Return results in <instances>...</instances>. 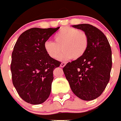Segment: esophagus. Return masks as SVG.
<instances>
[{"instance_id":"esophagus-1","label":"esophagus","mask_w":121,"mask_h":121,"mask_svg":"<svg viewBox=\"0 0 121 121\" xmlns=\"http://www.w3.org/2000/svg\"><path fill=\"white\" fill-rule=\"evenodd\" d=\"M65 62H62L61 64H60V67H64L65 66Z\"/></svg>"}]
</instances>
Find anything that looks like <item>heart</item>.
<instances>
[{"mask_svg":"<svg viewBox=\"0 0 121 121\" xmlns=\"http://www.w3.org/2000/svg\"><path fill=\"white\" fill-rule=\"evenodd\" d=\"M54 42L47 40L44 48L47 55L53 59H57L62 50L60 60L79 59L86 52L89 44L87 34L83 30L72 27H64L60 30L54 37Z\"/></svg>","mask_w":121,"mask_h":121,"instance_id":"obj_1","label":"heart"}]
</instances>
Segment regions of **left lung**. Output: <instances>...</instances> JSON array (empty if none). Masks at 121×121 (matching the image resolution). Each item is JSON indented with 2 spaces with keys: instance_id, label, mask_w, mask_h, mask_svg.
Segmentation results:
<instances>
[{
  "instance_id": "obj_1",
  "label": "left lung",
  "mask_w": 121,
  "mask_h": 121,
  "mask_svg": "<svg viewBox=\"0 0 121 121\" xmlns=\"http://www.w3.org/2000/svg\"><path fill=\"white\" fill-rule=\"evenodd\" d=\"M72 27L87 34L89 44L82 57L67 64L64 73L76 96L84 100H94L101 95L109 81L111 46L106 35L94 26L82 24Z\"/></svg>"
}]
</instances>
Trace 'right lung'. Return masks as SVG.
Instances as JSON below:
<instances>
[{
    "mask_svg": "<svg viewBox=\"0 0 121 121\" xmlns=\"http://www.w3.org/2000/svg\"><path fill=\"white\" fill-rule=\"evenodd\" d=\"M59 28L30 29L14 45L10 65L12 82L20 97L28 103L42 104L51 94L53 71L60 62L47 55L44 44Z\"/></svg>",
    "mask_w": 121,
    "mask_h": 121,
    "instance_id": "right-lung-1",
    "label": "right lung"
}]
</instances>
